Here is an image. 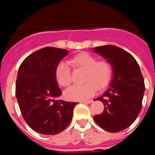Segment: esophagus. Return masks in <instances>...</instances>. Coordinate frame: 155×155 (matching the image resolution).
<instances>
[{
  "label": "esophagus",
  "instance_id": "1",
  "mask_svg": "<svg viewBox=\"0 0 155 155\" xmlns=\"http://www.w3.org/2000/svg\"><path fill=\"white\" fill-rule=\"evenodd\" d=\"M92 101H93L92 100H88V101H81V103H83V104H91Z\"/></svg>",
  "mask_w": 155,
  "mask_h": 155
}]
</instances>
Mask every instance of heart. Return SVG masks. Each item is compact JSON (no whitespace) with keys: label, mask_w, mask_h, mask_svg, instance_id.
<instances>
[{"label":"heart","mask_w":155,"mask_h":155,"mask_svg":"<svg viewBox=\"0 0 155 155\" xmlns=\"http://www.w3.org/2000/svg\"><path fill=\"white\" fill-rule=\"evenodd\" d=\"M87 52H81L72 58L71 63L75 67L85 69L81 85H74L65 92L68 100L81 101L95 95L97 87L103 89L109 84L112 76L111 64L106 60H97ZM55 77L58 84L68 87L71 83V71L68 64L60 63L55 69Z\"/></svg>","instance_id":"heart-1"}]
</instances>
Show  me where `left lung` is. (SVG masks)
<instances>
[{
    "mask_svg": "<svg viewBox=\"0 0 155 155\" xmlns=\"http://www.w3.org/2000/svg\"><path fill=\"white\" fill-rule=\"evenodd\" d=\"M111 64L113 79L101 97L104 112L94 120L105 130L117 133L130 127L139 114L145 91L144 80L139 65L127 51L113 45L92 49Z\"/></svg>",
    "mask_w": 155,
    "mask_h": 155,
    "instance_id": "obj_1",
    "label": "left lung"
}]
</instances>
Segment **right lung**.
I'll return each mask as SVG.
<instances>
[{
	"label": "right lung",
	"instance_id": "right-lung-1",
	"mask_svg": "<svg viewBox=\"0 0 155 155\" xmlns=\"http://www.w3.org/2000/svg\"><path fill=\"white\" fill-rule=\"evenodd\" d=\"M68 52L59 48L44 47L32 53L19 66L16 97L27 124L41 134L60 133L72 120L77 103L56 100L62 92L55 69Z\"/></svg>",
	"mask_w": 155,
	"mask_h": 155
}]
</instances>
